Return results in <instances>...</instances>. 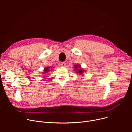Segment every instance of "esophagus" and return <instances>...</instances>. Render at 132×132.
<instances>
[{
  "mask_svg": "<svg viewBox=\"0 0 132 132\" xmlns=\"http://www.w3.org/2000/svg\"><path fill=\"white\" fill-rule=\"evenodd\" d=\"M61 65L62 67H65L66 66V63L65 62H62L61 63Z\"/></svg>",
  "mask_w": 132,
  "mask_h": 132,
  "instance_id": "1",
  "label": "esophagus"
}]
</instances>
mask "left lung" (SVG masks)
<instances>
[{
    "label": "left lung",
    "instance_id": "obj_1",
    "mask_svg": "<svg viewBox=\"0 0 132 132\" xmlns=\"http://www.w3.org/2000/svg\"><path fill=\"white\" fill-rule=\"evenodd\" d=\"M79 67V69H78V67ZM74 67H75V71L77 72V73H78L79 74H82L84 71V70H83L82 68H81V66H80V65H74Z\"/></svg>",
    "mask_w": 132,
    "mask_h": 132
}]
</instances>
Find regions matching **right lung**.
<instances>
[{
  "label": "right lung",
  "mask_w": 132,
  "mask_h": 132,
  "mask_svg": "<svg viewBox=\"0 0 132 132\" xmlns=\"http://www.w3.org/2000/svg\"><path fill=\"white\" fill-rule=\"evenodd\" d=\"M51 68H51L50 67H46L45 68H44V73L45 74H46V73H48V72H49V71H52V70H51Z\"/></svg>",
  "instance_id": "add662e5"
}]
</instances>
